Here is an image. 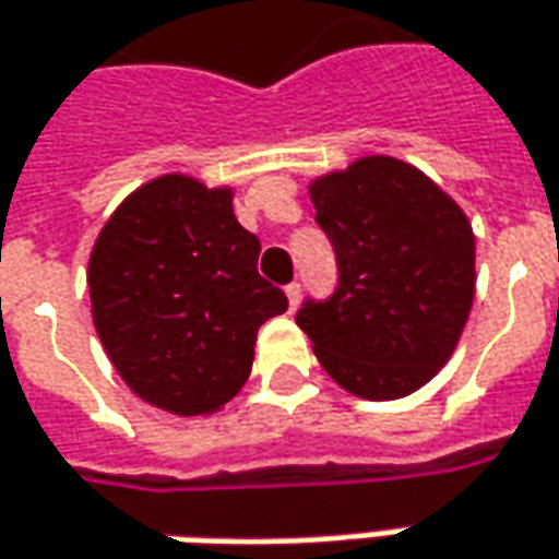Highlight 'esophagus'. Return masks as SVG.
Returning a JSON list of instances; mask_svg holds the SVG:
<instances>
[{
    "label": "esophagus",
    "mask_w": 559,
    "mask_h": 559,
    "mask_svg": "<svg viewBox=\"0 0 559 559\" xmlns=\"http://www.w3.org/2000/svg\"><path fill=\"white\" fill-rule=\"evenodd\" d=\"M284 294H287V302H290V309H296V302H299V294H302L299 281H290V284L284 287Z\"/></svg>",
    "instance_id": "esophagus-1"
}]
</instances>
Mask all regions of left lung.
<instances>
[{
	"mask_svg": "<svg viewBox=\"0 0 559 559\" xmlns=\"http://www.w3.org/2000/svg\"><path fill=\"white\" fill-rule=\"evenodd\" d=\"M336 287L306 296L296 324L343 389L370 401L423 389L453 355L474 299V235L425 174L360 158L311 183Z\"/></svg>",
	"mask_w": 559,
	"mask_h": 559,
	"instance_id": "obj_1",
	"label": "left lung"
}]
</instances>
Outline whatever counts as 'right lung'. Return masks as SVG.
Listing matches in <instances>:
<instances>
[{
	"label": "right lung",
	"instance_id": "add662e5",
	"mask_svg": "<svg viewBox=\"0 0 559 559\" xmlns=\"http://www.w3.org/2000/svg\"><path fill=\"white\" fill-rule=\"evenodd\" d=\"M257 257L260 238L235 219L229 189L180 174L136 189L109 216L88 263L91 311L143 401L199 416L248 382L257 330L287 309Z\"/></svg>",
	"mask_w": 559,
	"mask_h": 559
}]
</instances>
